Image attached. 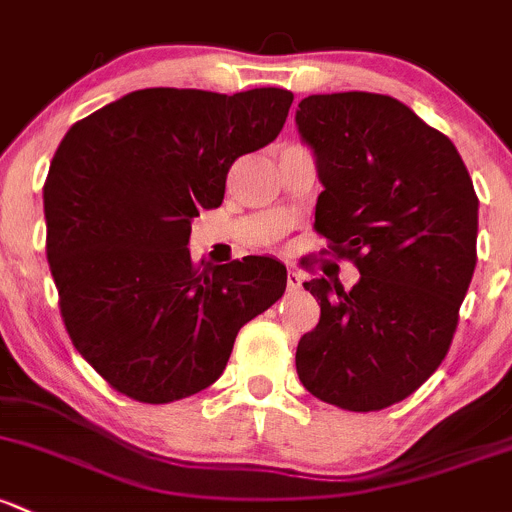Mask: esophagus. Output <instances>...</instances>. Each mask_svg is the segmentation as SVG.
<instances>
[{
    "label": "esophagus",
    "instance_id": "1",
    "mask_svg": "<svg viewBox=\"0 0 512 512\" xmlns=\"http://www.w3.org/2000/svg\"><path fill=\"white\" fill-rule=\"evenodd\" d=\"M287 287L289 292H297V289H301V274L294 270V267H289L287 272Z\"/></svg>",
    "mask_w": 512,
    "mask_h": 512
}]
</instances>
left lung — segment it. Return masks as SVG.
Instances as JSON below:
<instances>
[{
    "label": "left lung",
    "mask_w": 512,
    "mask_h": 512,
    "mask_svg": "<svg viewBox=\"0 0 512 512\" xmlns=\"http://www.w3.org/2000/svg\"><path fill=\"white\" fill-rule=\"evenodd\" d=\"M297 125L324 184L314 230L360 272L348 292L304 282L321 319L297 346L299 380L341 410H385L449 353L476 267L478 196L451 139L390 95H309Z\"/></svg>",
    "instance_id": "left-lung-1"
}]
</instances>
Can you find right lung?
<instances>
[{"label":"right lung","instance_id":"add662e5","mask_svg":"<svg viewBox=\"0 0 512 512\" xmlns=\"http://www.w3.org/2000/svg\"><path fill=\"white\" fill-rule=\"evenodd\" d=\"M294 95L147 88L68 129L43 184L46 257L75 351L112 390L166 405L220 378L235 336L287 289L272 257L193 262L191 220L270 144Z\"/></svg>","mask_w":512,"mask_h":512}]
</instances>
